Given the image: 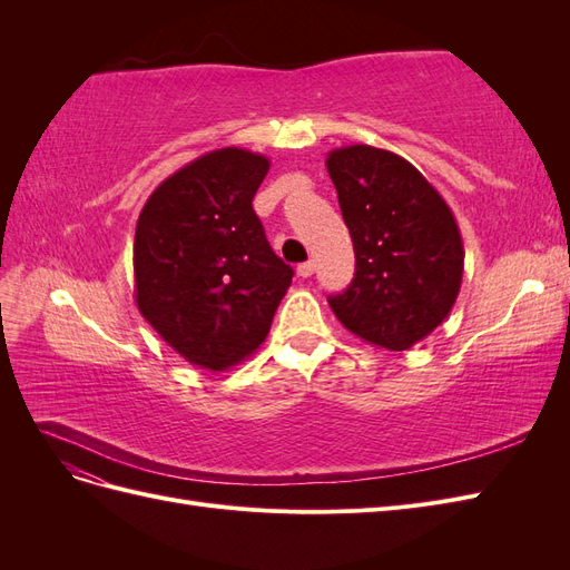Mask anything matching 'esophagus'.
<instances>
[{"instance_id":"34e87169","label":"esophagus","mask_w":570,"mask_h":570,"mask_svg":"<svg viewBox=\"0 0 570 570\" xmlns=\"http://www.w3.org/2000/svg\"><path fill=\"white\" fill-rule=\"evenodd\" d=\"M297 275H299V278H312V275H314V264L312 262L299 264L297 266Z\"/></svg>"}]
</instances>
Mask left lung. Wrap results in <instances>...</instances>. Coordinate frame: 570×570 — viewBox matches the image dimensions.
<instances>
[{
    "instance_id": "left-lung-1",
    "label": "left lung",
    "mask_w": 570,
    "mask_h": 570,
    "mask_svg": "<svg viewBox=\"0 0 570 570\" xmlns=\"http://www.w3.org/2000/svg\"><path fill=\"white\" fill-rule=\"evenodd\" d=\"M356 273L331 302L350 333L404 352L450 316L463 278V243L450 204L416 166L371 145L327 151Z\"/></svg>"
}]
</instances>
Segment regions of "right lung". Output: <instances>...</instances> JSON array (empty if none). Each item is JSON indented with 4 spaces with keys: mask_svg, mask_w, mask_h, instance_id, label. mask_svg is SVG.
<instances>
[{
    "mask_svg": "<svg viewBox=\"0 0 570 570\" xmlns=\"http://www.w3.org/2000/svg\"><path fill=\"white\" fill-rule=\"evenodd\" d=\"M271 161L223 147L168 176L135 228V304L193 366L226 371L271 331L292 268L273 254L252 199Z\"/></svg>",
    "mask_w": 570,
    "mask_h": 570,
    "instance_id": "add662e5",
    "label": "right lung"
}]
</instances>
